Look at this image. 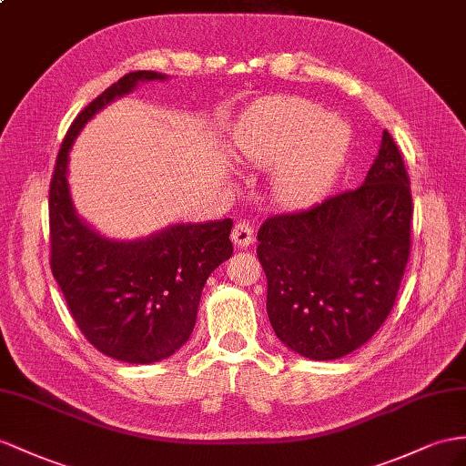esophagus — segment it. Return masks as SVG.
Segmentation results:
<instances>
[{"mask_svg": "<svg viewBox=\"0 0 466 466\" xmlns=\"http://www.w3.org/2000/svg\"><path fill=\"white\" fill-rule=\"evenodd\" d=\"M232 242L238 246V248H246L254 242V228L252 224L246 222V220H240L234 224L232 228Z\"/></svg>", "mask_w": 466, "mask_h": 466, "instance_id": "1", "label": "esophagus"}]
</instances>
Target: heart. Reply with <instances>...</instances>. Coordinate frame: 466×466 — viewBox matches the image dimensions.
Here are the masks:
<instances>
[{"label": "heart", "instance_id": "heart-1", "mask_svg": "<svg viewBox=\"0 0 466 466\" xmlns=\"http://www.w3.org/2000/svg\"><path fill=\"white\" fill-rule=\"evenodd\" d=\"M343 141H339V137ZM349 127L297 96L258 100L238 129L236 147L256 167H275L271 190L281 205L303 208L327 195L344 155Z\"/></svg>", "mask_w": 466, "mask_h": 466}]
</instances>
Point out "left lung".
<instances>
[{
  "label": "left lung",
  "mask_w": 466,
  "mask_h": 466,
  "mask_svg": "<svg viewBox=\"0 0 466 466\" xmlns=\"http://www.w3.org/2000/svg\"><path fill=\"white\" fill-rule=\"evenodd\" d=\"M411 218L410 175L388 129L360 187L266 218L258 258L269 323L285 347L335 360L374 337L408 266Z\"/></svg>",
  "instance_id": "left-lung-1"
}]
</instances>
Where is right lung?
<instances>
[{
    "label": "right lung",
    "mask_w": 466,
    "mask_h": 466,
    "mask_svg": "<svg viewBox=\"0 0 466 466\" xmlns=\"http://www.w3.org/2000/svg\"><path fill=\"white\" fill-rule=\"evenodd\" d=\"M137 70L94 98L70 124L49 188L51 271L76 327L94 349L116 360L149 364L171 356L195 329L210 273L232 256V220L177 224L139 242H112L90 230L73 208L66 183L68 149L88 119L139 80Z\"/></svg>",
    "instance_id": "add662e5"
}]
</instances>
